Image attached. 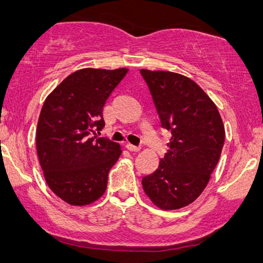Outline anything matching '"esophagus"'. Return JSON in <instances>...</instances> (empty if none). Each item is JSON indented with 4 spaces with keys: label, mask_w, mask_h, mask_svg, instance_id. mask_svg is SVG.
<instances>
[{
    "label": "esophagus",
    "mask_w": 263,
    "mask_h": 263,
    "mask_svg": "<svg viewBox=\"0 0 263 263\" xmlns=\"http://www.w3.org/2000/svg\"><path fill=\"white\" fill-rule=\"evenodd\" d=\"M125 147H127V149L130 151V152H138V151L141 149V146H135L133 145V143H127Z\"/></svg>",
    "instance_id": "esophagus-1"
}]
</instances>
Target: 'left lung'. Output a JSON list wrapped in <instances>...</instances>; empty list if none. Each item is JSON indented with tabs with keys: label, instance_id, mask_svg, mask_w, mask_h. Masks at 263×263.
Instances as JSON below:
<instances>
[{
	"label": "left lung",
	"instance_id": "left-lung-1",
	"mask_svg": "<svg viewBox=\"0 0 263 263\" xmlns=\"http://www.w3.org/2000/svg\"><path fill=\"white\" fill-rule=\"evenodd\" d=\"M152 95L161 128L171 132L168 151L143 192L161 210L188 206L201 195L225 141L220 114L196 82L171 71L140 70Z\"/></svg>",
	"mask_w": 263,
	"mask_h": 263
}]
</instances>
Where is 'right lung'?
Listing matches in <instances>:
<instances>
[{
    "label": "right lung",
    "instance_id": "1",
    "mask_svg": "<svg viewBox=\"0 0 263 263\" xmlns=\"http://www.w3.org/2000/svg\"><path fill=\"white\" fill-rule=\"evenodd\" d=\"M127 71H74L43 104L35 133L38 159L49 188L67 203L85 206L105 193L121 146L96 132L105 125L103 106Z\"/></svg>",
    "mask_w": 263,
    "mask_h": 263
}]
</instances>
